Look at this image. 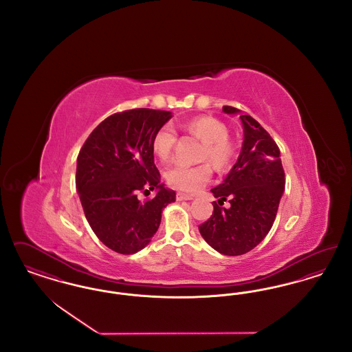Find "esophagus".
Returning <instances> with one entry per match:
<instances>
[{
    "instance_id": "34e87169",
    "label": "esophagus",
    "mask_w": 352,
    "mask_h": 352,
    "mask_svg": "<svg viewBox=\"0 0 352 352\" xmlns=\"http://www.w3.org/2000/svg\"><path fill=\"white\" fill-rule=\"evenodd\" d=\"M191 199H192V195L184 194V192H178L177 194V201H191Z\"/></svg>"
}]
</instances>
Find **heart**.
I'll return each instance as SVG.
<instances>
[{
    "mask_svg": "<svg viewBox=\"0 0 352 352\" xmlns=\"http://www.w3.org/2000/svg\"><path fill=\"white\" fill-rule=\"evenodd\" d=\"M187 133L192 134L203 141L201 161H210L215 168H224L232 160L234 146L228 140L227 126L212 116H198L191 118L181 125ZM177 142V132L170 125H162L151 140V149L161 162H168L173 155ZM212 170L210 164L201 165H186L174 164L166 170L165 178L173 188L184 192H198L210 182Z\"/></svg>",
    "mask_w": 352,
    "mask_h": 352,
    "instance_id": "b5f03b06",
    "label": "heart"
}]
</instances>
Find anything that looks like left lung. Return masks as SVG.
Instances as JSON below:
<instances>
[{
	"instance_id": "1",
	"label": "left lung",
	"mask_w": 352,
	"mask_h": 352,
	"mask_svg": "<svg viewBox=\"0 0 352 352\" xmlns=\"http://www.w3.org/2000/svg\"><path fill=\"white\" fill-rule=\"evenodd\" d=\"M223 112L240 113L230 105H224ZM240 120L244 129L240 155L223 184L211 190L219 201L212 203L211 218L199 226L203 239L227 256L244 254L261 243L273 226L285 190L277 144L250 115ZM226 200L230 201L228 209L218 206Z\"/></svg>"
}]
</instances>
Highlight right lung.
Instances as JSON below:
<instances>
[{
  "label": "right lung",
  "mask_w": 352,
  "mask_h": 352,
  "mask_svg": "<svg viewBox=\"0 0 352 352\" xmlns=\"http://www.w3.org/2000/svg\"><path fill=\"white\" fill-rule=\"evenodd\" d=\"M171 113L149 108L118 112L101 121L78 155L76 188L92 231L109 250L133 254L151 243L162 210L175 201L154 164L151 140ZM159 190L151 200L140 192Z\"/></svg>",
  "instance_id": "1"
}]
</instances>
